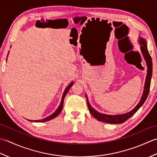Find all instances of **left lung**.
I'll return each mask as SVG.
<instances>
[{
    "mask_svg": "<svg viewBox=\"0 0 157 157\" xmlns=\"http://www.w3.org/2000/svg\"><path fill=\"white\" fill-rule=\"evenodd\" d=\"M138 43L140 44V50H141L142 54L143 56H144L146 65H147V74H146V77L144 91H143V94L140 98V102H138V104L135 106V108L133 109L132 111H130L129 112L124 113V114H121V115H106V114H103V113H99L97 111H96L94 109H93L92 107V106L90 105V104L87 95L86 94V101H87L89 111L90 113V114L94 117V118L98 120L99 121L111 123V124H121V123H124L125 121H127V120L129 119L133 115H134L135 113L137 112L138 110L143 105V104H144V102L146 101V98H147L149 90H150V86H151V82L152 73V59L148 51L147 44H146V40L144 38L140 37V36H139Z\"/></svg>",
    "mask_w": 157,
    "mask_h": 157,
    "instance_id": "1",
    "label": "left lung"
}]
</instances>
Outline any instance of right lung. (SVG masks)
<instances>
[{"label":"right lung","mask_w":157,"mask_h":157,"mask_svg":"<svg viewBox=\"0 0 157 157\" xmlns=\"http://www.w3.org/2000/svg\"><path fill=\"white\" fill-rule=\"evenodd\" d=\"M9 52H8V55H9ZM8 55H7V57H8ZM6 61H7V58H6ZM73 82L70 83V84L68 85L67 87V88H65V90H64V92H63V94L62 98H61V103H60L59 107H58L57 109H56V111H55L54 113H53L52 115H49L48 117H46V118L43 119H40V120H34V121H32V120H28V121H33V122H46V121H50V120H51V119H52L55 118L56 117H57V116L59 115V113L61 112L62 109H63V102H64V99H65V96H66L67 94L68 91L69 90V89L71 88V87L73 86Z\"/></svg>","instance_id":"add662e5"}]
</instances>
